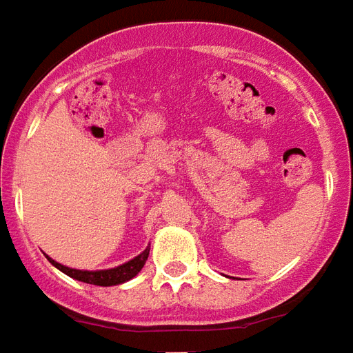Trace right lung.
I'll use <instances>...</instances> for the list:
<instances>
[{
	"mask_svg": "<svg viewBox=\"0 0 353 353\" xmlns=\"http://www.w3.org/2000/svg\"><path fill=\"white\" fill-rule=\"evenodd\" d=\"M148 252L150 248H146L143 254H139L137 258H133L128 263L120 265V267H114V269H107V271H77V269H69L65 265L58 263L54 259L48 258V261L60 269L61 272H65L68 276L74 280H81V282H86V284H94V285H117L122 284V282H128L131 280L135 274H137L143 267H145L146 259H148Z\"/></svg>",
	"mask_w": 353,
	"mask_h": 353,
	"instance_id": "right-lung-1",
	"label": "right lung"
}]
</instances>
